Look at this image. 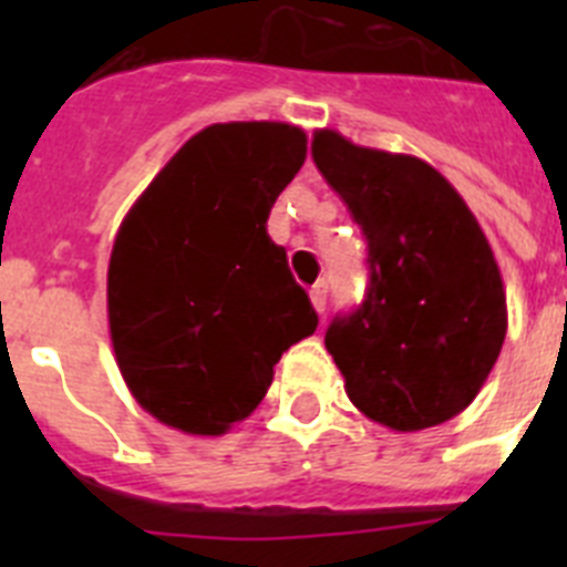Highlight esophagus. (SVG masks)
I'll return each mask as SVG.
<instances>
[{"label":"esophagus","instance_id":"34e87169","mask_svg":"<svg viewBox=\"0 0 567 567\" xmlns=\"http://www.w3.org/2000/svg\"><path fill=\"white\" fill-rule=\"evenodd\" d=\"M309 298H312V307L318 309L320 315L327 312V300H329V284H327V280H318V284L309 289Z\"/></svg>","mask_w":567,"mask_h":567}]
</instances>
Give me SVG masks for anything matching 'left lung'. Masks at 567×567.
Here are the masks:
<instances>
[{
    "instance_id": "obj_1",
    "label": "left lung",
    "mask_w": 567,
    "mask_h": 567,
    "mask_svg": "<svg viewBox=\"0 0 567 567\" xmlns=\"http://www.w3.org/2000/svg\"><path fill=\"white\" fill-rule=\"evenodd\" d=\"M312 158L363 229L369 289L327 349L365 417L420 432L477 398L505 340L499 267L477 218L432 164L318 130Z\"/></svg>"
}]
</instances>
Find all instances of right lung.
<instances>
[{
	"label": "right lung",
	"instance_id": "right-lung-1",
	"mask_svg": "<svg viewBox=\"0 0 567 567\" xmlns=\"http://www.w3.org/2000/svg\"><path fill=\"white\" fill-rule=\"evenodd\" d=\"M307 158L280 122L195 133L115 235L107 318L142 409L187 434H224L264 400L289 346L318 329L287 249L267 233L275 198Z\"/></svg>",
	"mask_w": 567,
	"mask_h": 567
}]
</instances>
